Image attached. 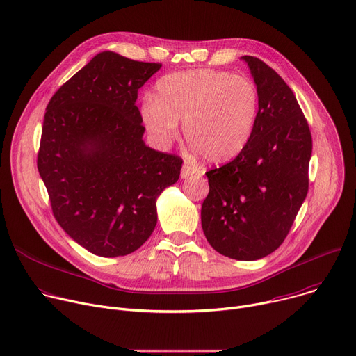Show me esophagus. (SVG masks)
I'll list each match as a JSON object with an SVG mask.
<instances>
[{
  "label": "esophagus",
  "instance_id": "1",
  "mask_svg": "<svg viewBox=\"0 0 356 356\" xmlns=\"http://www.w3.org/2000/svg\"><path fill=\"white\" fill-rule=\"evenodd\" d=\"M199 170L195 168V166H190L188 163H184L183 165V169H181V179H188V177H193L195 175H197Z\"/></svg>",
  "mask_w": 356,
  "mask_h": 356
}]
</instances>
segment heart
<instances>
[{"instance_id":"b5f03b06","label":"heart","mask_w":356,"mask_h":356,"mask_svg":"<svg viewBox=\"0 0 356 356\" xmlns=\"http://www.w3.org/2000/svg\"><path fill=\"white\" fill-rule=\"evenodd\" d=\"M260 93L245 76L197 70L161 76L153 99L140 106L152 142L170 146L183 123L186 142L210 163H227L248 146L258 118Z\"/></svg>"}]
</instances>
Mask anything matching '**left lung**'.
Instances as JSON below:
<instances>
[{"label":"left lung","mask_w":356,"mask_h":356,"mask_svg":"<svg viewBox=\"0 0 356 356\" xmlns=\"http://www.w3.org/2000/svg\"><path fill=\"white\" fill-rule=\"evenodd\" d=\"M241 59L260 93L258 118L244 152L206 173L202 227L217 252L252 261L282 244L307 197L312 138L284 79L261 59Z\"/></svg>","instance_id":"1"}]
</instances>
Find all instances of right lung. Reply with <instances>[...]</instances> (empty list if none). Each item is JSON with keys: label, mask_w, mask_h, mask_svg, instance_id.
Masks as SVG:
<instances>
[{"label": "right lung", "mask_w": 356, "mask_h": 356, "mask_svg": "<svg viewBox=\"0 0 356 356\" xmlns=\"http://www.w3.org/2000/svg\"><path fill=\"white\" fill-rule=\"evenodd\" d=\"M160 68L99 52L47 106L38 172L58 224L95 255L136 251L156 227L160 193L179 180L183 160L145 145L135 105Z\"/></svg>", "instance_id": "right-lung-1"}]
</instances>
